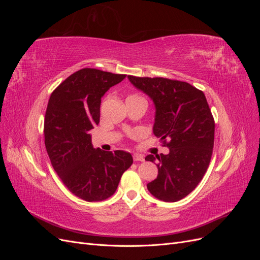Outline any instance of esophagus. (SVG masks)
Masks as SVG:
<instances>
[{
	"instance_id": "esophagus-1",
	"label": "esophagus",
	"mask_w": 260,
	"mask_h": 260,
	"mask_svg": "<svg viewBox=\"0 0 260 260\" xmlns=\"http://www.w3.org/2000/svg\"><path fill=\"white\" fill-rule=\"evenodd\" d=\"M133 159L136 161H143L144 160V156L141 154H133Z\"/></svg>"
}]
</instances>
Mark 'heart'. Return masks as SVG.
I'll return each mask as SVG.
<instances>
[{
    "mask_svg": "<svg viewBox=\"0 0 260 260\" xmlns=\"http://www.w3.org/2000/svg\"><path fill=\"white\" fill-rule=\"evenodd\" d=\"M139 98H141V96H139V95H130L128 99H139Z\"/></svg>",
    "mask_w": 260,
    "mask_h": 260,
    "instance_id": "1",
    "label": "heart"
}]
</instances>
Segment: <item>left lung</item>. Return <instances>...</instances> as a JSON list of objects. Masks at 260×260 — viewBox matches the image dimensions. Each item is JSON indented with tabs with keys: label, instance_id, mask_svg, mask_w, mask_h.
<instances>
[{
	"label": "left lung",
	"instance_id": "1",
	"mask_svg": "<svg viewBox=\"0 0 260 260\" xmlns=\"http://www.w3.org/2000/svg\"><path fill=\"white\" fill-rule=\"evenodd\" d=\"M128 79L153 101V132L169 148L167 155L145 157L157 161L158 168L147 190L160 201L178 202L198 186L210 162L215 121L205 94L190 83L167 78L128 76ZM166 138L171 140L168 144Z\"/></svg>",
	"mask_w": 260,
	"mask_h": 260
}]
</instances>
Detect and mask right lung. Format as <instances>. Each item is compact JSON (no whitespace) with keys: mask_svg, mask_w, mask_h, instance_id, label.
I'll return each mask as SVG.
<instances>
[{"mask_svg":"<svg viewBox=\"0 0 260 260\" xmlns=\"http://www.w3.org/2000/svg\"><path fill=\"white\" fill-rule=\"evenodd\" d=\"M125 75L83 68L51 94L44 119V143L54 170L68 190L86 202L116 192L133 162L130 153L94 148L90 130L100 122L101 99Z\"/></svg>","mask_w":260,"mask_h":260,"instance_id":"obj_1","label":"right lung"}]
</instances>
